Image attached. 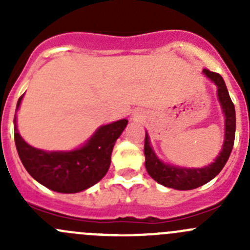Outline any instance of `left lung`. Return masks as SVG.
Wrapping results in <instances>:
<instances>
[{"mask_svg": "<svg viewBox=\"0 0 250 250\" xmlns=\"http://www.w3.org/2000/svg\"><path fill=\"white\" fill-rule=\"evenodd\" d=\"M203 72L218 87V99L224 115H225V140H224L223 148L215 161L203 168H180L166 165L162 161L158 160L152 147L150 146L147 133L145 134L144 153H145L146 170L150 174L151 178L157 181L158 184L167 186V188H175V190L197 188L215 178L228 162L233 147L234 133H236V111H234L232 100L229 95L225 81L220 75L209 71L208 69H204Z\"/></svg>", "mask_w": 250, "mask_h": 250, "instance_id": "left-lung-1", "label": "left lung"}]
</instances>
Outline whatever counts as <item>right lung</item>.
<instances>
[{"mask_svg":"<svg viewBox=\"0 0 250 250\" xmlns=\"http://www.w3.org/2000/svg\"><path fill=\"white\" fill-rule=\"evenodd\" d=\"M21 99L22 95L18 100L17 110ZM16 118L14 116V140L25 169L40 184L62 193L80 192L104 178L110 168L113 145L128 123V120H120L102 125L77 150L48 152L32 147L20 137Z\"/></svg>","mask_w":250,"mask_h":250,"instance_id":"right-lung-1","label":"right lung"}]
</instances>
